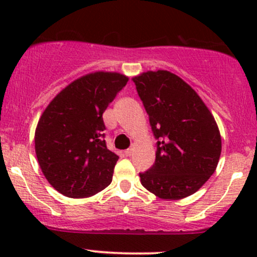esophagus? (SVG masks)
<instances>
[{
    "mask_svg": "<svg viewBox=\"0 0 257 257\" xmlns=\"http://www.w3.org/2000/svg\"><path fill=\"white\" fill-rule=\"evenodd\" d=\"M133 153H134V149H133V147H129L128 150H125V155L129 156V157L133 156Z\"/></svg>",
    "mask_w": 257,
    "mask_h": 257,
    "instance_id": "34e87169",
    "label": "esophagus"
}]
</instances>
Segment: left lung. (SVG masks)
<instances>
[{
    "label": "left lung",
    "mask_w": 257,
    "mask_h": 257,
    "mask_svg": "<svg viewBox=\"0 0 257 257\" xmlns=\"http://www.w3.org/2000/svg\"><path fill=\"white\" fill-rule=\"evenodd\" d=\"M157 140L155 164L140 173L144 187L162 199H181L213 175L221 137L213 114L185 81L169 71L133 78Z\"/></svg>",
    "instance_id": "left-lung-1"
}]
</instances>
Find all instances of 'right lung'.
Here are the masks:
<instances>
[{"mask_svg": "<svg viewBox=\"0 0 257 257\" xmlns=\"http://www.w3.org/2000/svg\"><path fill=\"white\" fill-rule=\"evenodd\" d=\"M128 77L94 72L76 79L52 100L35 133L42 173L58 192L84 198L107 187L118 156L105 143L102 119Z\"/></svg>", "mask_w": 257, "mask_h": 257, "instance_id": "obj_1", "label": "right lung"}]
</instances>
